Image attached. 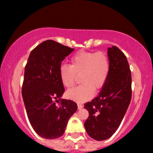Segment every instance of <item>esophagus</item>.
Listing matches in <instances>:
<instances>
[{
	"label": "esophagus",
	"instance_id": "obj_1",
	"mask_svg": "<svg viewBox=\"0 0 153 153\" xmlns=\"http://www.w3.org/2000/svg\"><path fill=\"white\" fill-rule=\"evenodd\" d=\"M82 108V105L80 104V103H78V109H81Z\"/></svg>",
	"mask_w": 153,
	"mask_h": 153
}]
</instances>
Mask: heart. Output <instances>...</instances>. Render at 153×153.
I'll return each mask as SVG.
<instances>
[{"instance_id":"1","label":"heart","mask_w":153,"mask_h":153,"mask_svg":"<svg viewBox=\"0 0 153 153\" xmlns=\"http://www.w3.org/2000/svg\"><path fill=\"white\" fill-rule=\"evenodd\" d=\"M110 72V61L104 52H79L71 59V65H62L59 69V76L65 87L70 88L75 85L77 78H80V86L68 91V99L82 103L93 97L94 90L102 88Z\"/></svg>"}]
</instances>
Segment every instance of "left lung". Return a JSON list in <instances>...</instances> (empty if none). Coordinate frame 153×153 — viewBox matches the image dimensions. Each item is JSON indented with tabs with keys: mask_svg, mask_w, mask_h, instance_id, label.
Here are the masks:
<instances>
[{
	"mask_svg": "<svg viewBox=\"0 0 153 153\" xmlns=\"http://www.w3.org/2000/svg\"><path fill=\"white\" fill-rule=\"evenodd\" d=\"M110 72L99 96L84 107L89 117L84 123L91 138L102 141L117 130L131 98V75L127 57L118 47L108 48Z\"/></svg>",
	"mask_w": 153,
	"mask_h": 153,
	"instance_id": "1",
	"label": "left lung"
}]
</instances>
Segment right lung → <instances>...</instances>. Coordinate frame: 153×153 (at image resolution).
I'll return each instance as SVG.
<instances>
[{
	"label": "right lung",
	"mask_w": 153,
	"mask_h": 153,
	"mask_svg": "<svg viewBox=\"0 0 153 153\" xmlns=\"http://www.w3.org/2000/svg\"><path fill=\"white\" fill-rule=\"evenodd\" d=\"M73 50L47 40L31 51L25 66L23 100L31 127L43 138L62 136L68 120L78 109L74 101L61 99L65 88L59 76L62 61Z\"/></svg>",
	"instance_id": "add662e5"
}]
</instances>
